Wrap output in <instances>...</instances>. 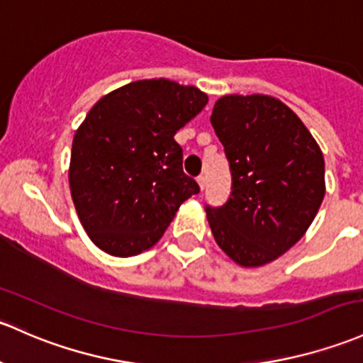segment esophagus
Returning a JSON list of instances; mask_svg holds the SVG:
<instances>
[{
  "label": "esophagus",
  "mask_w": 363,
  "mask_h": 363,
  "mask_svg": "<svg viewBox=\"0 0 363 363\" xmlns=\"http://www.w3.org/2000/svg\"><path fill=\"white\" fill-rule=\"evenodd\" d=\"M196 181H198V186H200V189H201V191H203V189L207 188V177H205V175H200V177H198Z\"/></svg>",
  "instance_id": "esophagus-1"
}]
</instances>
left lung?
Here are the masks:
<instances>
[{"label":"left lung","instance_id":"obj_1","mask_svg":"<svg viewBox=\"0 0 363 363\" xmlns=\"http://www.w3.org/2000/svg\"><path fill=\"white\" fill-rule=\"evenodd\" d=\"M212 127L230 162L226 205L207 207L220 250L259 268L296 245L325 196V162L306 125L272 95H224Z\"/></svg>","mask_w":363,"mask_h":363}]
</instances>
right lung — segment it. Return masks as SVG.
Masks as SVG:
<instances>
[{
  "instance_id": "right-lung-1",
  "label": "right lung",
  "mask_w": 363,
  "mask_h": 363,
  "mask_svg": "<svg viewBox=\"0 0 363 363\" xmlns=\"http://www.w3.org/2000/svg\"><path fill=\"white\" fill-rule=\"evenodd\" d=\"M205 91L165 78L109 91L72 139L69 188L83 230L114 257L151 249L200 191L182 172L177 130L207 106Z\"/></svg>"
}]
</instances>
